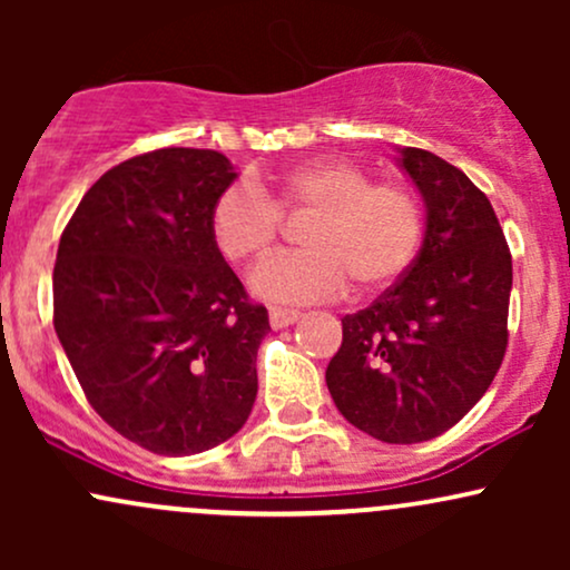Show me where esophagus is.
Wrapping results in <instances>:
<instances>
[{
	"mask_svg": "<svg viewBox=\"0 0 570 570\" xmlns=\"http://www.w3.org/2000/svg\"><path fill=\"white\" fill-rule=\"evenodd\" d=\"M267 316H271L273 330H286V326H292L294 322H297L299 311H289V307H271V311H267Z\"/></svg>",
	"mask_w": 570,
	"mask_h": 570,
	"instance_id": "1",
	"label": "esophagus"
}]
</instances>
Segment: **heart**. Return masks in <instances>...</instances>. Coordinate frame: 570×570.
<instances>
[{"mask_svg": "<svg viewBox=\"0 0 570 570\" xmlns=\"http://www.w3.org/2000/svg\"><path fill=\"white\" fill-rule=\"evenodd\" d=\"M281 212L313 217L303 230L307 248L265 259L248 278L252 292L271 303H316L348 278L356 292H381L421 252V200L340 158L303 163L267 181H233L212 203L208 233L227 263H252L276 240Z\"/></svg>", "mask_w": 570, "mask_h": 570, "instance_id": "heart-1", "label": "heart"}]
</instances>
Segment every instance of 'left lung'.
Here are the masks:
<instances>
[{
  "mask_svg": "<svg viewBox=\"0 0 570 570\" xmlns=\"http://www.w3.org/2000/svg\"><path fill=\"white\" fill-rule=\"evenodd\" d=\"M426 208L415 263L343 318L326 389L343 417L389 444L426 442L485 396L507 353L512 254L493 206L434 153L399 147Z\"/></svg>",
  "mask_w": 570,
  "mask_h": 570,
  "instance_id": "left-lung-1",
  "label": "left lung"
}]
</instances>
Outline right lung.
Here are the masks:
<instances>
[{
  "label": "right lung",
  "instance_id": "obj_1",
  "mask_svg": "<svg viewBox=\"0 0 570 570\" xmlns=\"http://www.w3.org/2000/svg\"><path fill=\"white\" fill-rule=\"evenodd\" d=\"M238 171L166 147L109 168L61 235L53 326L90 407L158 455H195L246 423L271 322L208 233Z\"/></svg>",
  "mask_w": 570,
  "mask_h": 570
}]
</instances>
